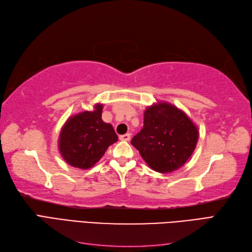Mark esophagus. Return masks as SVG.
<instances>
[{
	"label": "esophagus",
	"instance_id": "obj_1",
	"mask_svg": "<svg viewBox=\"0 0 252 252\" xmlns=\"http://www.w3.org/2000/svg\"><path fill=\"white\" fill-rule=\"evenodd\" d=\"M120 140L121 141H129L130 140V133H125V134H122L120 135Z\"/></svg>",
	"mask_w": 252,
	"mask_h": 252
}]
</instances>
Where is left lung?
<instances>
[{
    "label": "left lung",
    "mask_w": 252,
    "mask_h": 252,
    "mask_svg": "<svg viewBox=\"0 0 252 252\" xmlns=\"http://www.w3.org/2000/svg\"><path fill=\"white\" fill-rule=\"evenodd\" d=\"M199 132L186 114L168 103H158L144 113V126L131 144L150 168L167 173L179 169L192 155Z\"/></svg>",
    "instance_id": "8db88e82"
}]
</instances>
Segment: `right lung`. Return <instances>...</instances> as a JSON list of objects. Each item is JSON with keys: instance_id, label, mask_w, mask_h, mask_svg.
I'll return each instance as SVG.
<instances>
[{"instance_id": "add662e5", "label": "right lung", "mask_w": 252, "mask_h": 252, "mask_svg": "<svg viewBox=\"0 0 252 252\" xmlns=\"http://www.w3.org/2000/svg\"><path fill=\"white\" fill-rule=\"evenodd\" d=\"M102 109V105H96L94 111L73 116L62 128L59 148L69 165L81 169L90 168L118 141L113 127L103 122Z\"/></svg>"}]
</instances>
